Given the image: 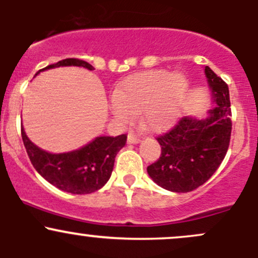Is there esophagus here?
Masks as SVG:
<instances>
[{"label": "esophagus", "instance_id": "34e87169", "mask_svg": "<svg viewBox=\"0 0 258 258\" xmlns=\"http://www.w3.org/2000/svg\"><path fill=\"white\" fill-rule=\"evenodd\" d=\"M140 141H141L140 137H137L136 135L134 134H130L128 137H127V142H128V144H139Z\"/></svg>", "mask_w": 258, "mask_h": 258}]
</instances>
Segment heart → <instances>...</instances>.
I'll return each instance as SVG.
<instances>
[{"instance_id":"b5f03b06","label":"heart","mask_w":258,"mask_h":258,"mask_svg":"<svg viewBox=\"0 0 258 258\" xmlns=\"http://www.w3.org/2000/svg\"><path fill=\"white\" fill-rule=\"evenodd\" d=\"M189 83L181 72L150 70L131 75L114 90L111 111L117 119L131 122L141 116L150 131L160 132L176 122L186 105Z\"/></svg>"}]
</instances>
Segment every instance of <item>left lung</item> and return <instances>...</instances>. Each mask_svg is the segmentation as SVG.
I'll use <instances>...</instances> for the list:
<instances>
[{
    "label": "left lung",
    "mask_w": 258,
    "mask_h": 258,
    "mask_svg": "<svg viewBox=\"0 0 258 258\" xmlns=\"http://www.w3.org/2000/svg\"><path fill=\"white\" fill-rule=\"evenodd\" d=\"M215 107L205 119L182 117L173 128L157 137L161 156L147 167L153 182L172 192L202 186L220 167L230 146L231 102L228 86L205 67Z\"/></svg>",
    "instance_id": "obj_1"
}]
</instances>
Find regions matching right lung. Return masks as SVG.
Segmentation results:
<instances>
[{"instance_id": "obj_1", "label": "right lung", "mask_w": 258, "mask_h": 258, "mask_svg": "<svg viewBox=\"0 0 258 258\" xmlns=\"http://www.w3.org/2000/svg\"><path fill=\"white\" fill-rule=\"evenodd\" d=\"M61 66H79L93 71L88 62L79 58H66L49 64L41 71ZM21 136L31 163L46 181L64 192L75 195L92 194L106 184L112 173L114 157L126 145L127 136L96 137L79 150L66 153H49L30 141L23 127Z\"/></svg>"}]
</instances>
